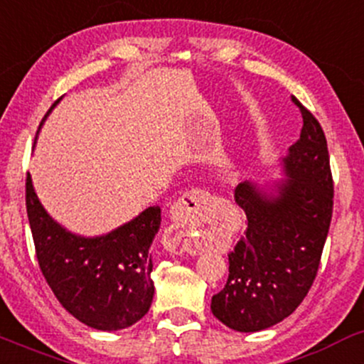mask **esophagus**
<instances>
[{
	"instance_id": "1",
	"label": "esophagus",
	"mask_w": 364,
	"mask_h": 364,
	"mask_svg": "<svg viewBox=\"0 0 364 364\" xmlns=\"http://www.w3.org/2000/svg\"><path fill=\"white\" fill-rule=\"evenodd\" d=\"M211 199H213V196L208 191L194 189L183 194L171 206V225L166 228L165 239H163L166 251L175 252V255L193 252V225L201 213L204 204L210 203Z\"/></svg>"
}]
</instances>
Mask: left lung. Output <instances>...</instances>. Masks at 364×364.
I'll return each instance as SVG.
<instances>
[{"instance_id":"8db88e82","label":"left lung","mask_w":364,"mask_h":364,"mask_svg":"<svg viewBox=\"0 0 364 364\" xmlns=\"http://www.w3.org/2000/svg\"><path fill=\"white\" fill-rule=\"evenodd\" d=\"M303 129L282 160L275 189L242 182L235 203L247 228L228 255L225 287L211 311L235 332H259L296 311L311 289L332 222L333 181L323 129L296 97Z\"/></svg>"}]
</instances>
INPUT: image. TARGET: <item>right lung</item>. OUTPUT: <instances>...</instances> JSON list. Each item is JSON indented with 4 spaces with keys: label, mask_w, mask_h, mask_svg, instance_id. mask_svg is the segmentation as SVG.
I'll return each instance as SVG.
<instances>
[{
    "label": "right lung",
    "mask_w": 364,
    "mask_h": 364,
    "mask_svg": "<svg viewBox=\"0 0 364 364\" xmlns=\"http://www.w3.org/2000/svg\"><path fill=\"white\" fill-rule=\"evenodd\" d=\"M26 206L41 272L72 316L91 328L112 332L137 323L149 311L154 296L151 244L160 230V206H149L109 234L82 237L48 215L31 175Z\"/></svg>",
    "instance_id": "right-lung-1"
}]
</instances>
